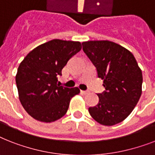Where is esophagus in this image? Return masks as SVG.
Listing matches in <instances>:
<instances>
[{
    "instance_id": "esophagus-1",
    "label": "esophagus",
    "mask_w": 155,
    "mask_h": 155,
    "mask_svg": "<svg viewBox=\"0 0 155 155\" xmlns=\"http://www.w3.org/2000/svg\"><path fill=\"white\" fill-rule=\"evenodd\" d=\"M89 91H81V93H83V94H84V95H86V94H87Z\"/></svg>"
}]
</instances>
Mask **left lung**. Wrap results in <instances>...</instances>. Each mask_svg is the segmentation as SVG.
<instances>
[{
	"label": "left lung",
	"mask_w": 155,
	"mask_h": 155,
	"mask_svg": "<svg viewBox=\"0 0 155 155\" xmlns=\"http://www.w3.org/2000/svg\"><path fill=\"white\" fill-rule=\"evenodd\" d=\"M83 50L104 80L105 91L99 102L89 107L91 116L104 126L121 123L136 106L142 94L143 74L134 55L125 48L109 41L82 43Z\"/></svg>",
	"instance_id": "8db88e82"
}]
</instances>
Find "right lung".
Masks as SVG:
<instances>
[{"label": "right lung", "mask_w": 155, "mask_h": 155, "mask_svg": "<svg viewBox=\"0 0 155 155\" xmlns=\"http://www.w3.org/2000/svg\"><path fill=\"white\" fill-rule=\"evenodd\" d=\"M81 48L79 41L55 39L35 48L21 61L16 75L19 99L33 119L58 120L67 113L71 98L80 94L77 87H64L57 81L69 59Z\"/></svg>", "instance_id": "1"}]
</instances>
